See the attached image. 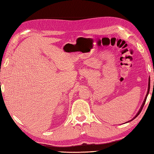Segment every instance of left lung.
<instances>
[{"label": "left lung", "mask_w": 154, "mask_h": 154, "mask_svg": "<svg viewBox=\"0 0 154 154\" xmlns=\"http://www.w3.org/2000/svg\"><path fill=\"white\" fill-rule=\"evenodd\" d=\"M150 79H149V84H148V92H147V94H146V97H145V98H144V101H143V103L142 104V106H141V109H139V112H137V114H136V116H135V117L132 119V120H133L134 119H135L136 118H137V116L141 113V110H142V109H143V106H144V104H145V102H146V98H147V96H148V93H149V91H150ZM132 120H130V122H131Z\"/></svg>", "instance_id": "left-lung-1"}]
</instances>
